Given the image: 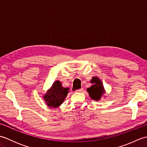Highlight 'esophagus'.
Returning <instances> with one entry per match:
<instances>
[{"instance_id":"obj_1","label":"esophagus","mask_w":147,"mask_h":147,"mask_svg":"<svg viewBox=\"0 0 147 147\" xmlns=\"http://www.w3.org/2000/svg\"><path fill=\"white\" fill-rule=\"evenodd\" d=\"M83 88H80V89H78V90H76L75 92H83Z\"/></svg>"}]
</instances>
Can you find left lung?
I'll return each instance as SVG.
<instances>
[{
    "label": "left lung",
    "mask_w": 147,
    "mask_h": 147,
    "mask_svg": "<svg viewBox=\"0 0 147 147\" xmlns=\"http://www.w3.org/2000/svg\"><path fill=\"white\" fill-rule=\"evenodd\" d=\"M91 83L93 85L87 88V91L89 93V95L92 99L98 100L101 98L103 93H104V86L102 85V83L97 77H93Z\"/></svg>",
    "instance_id": "left-lung-1"
}]
</instances>
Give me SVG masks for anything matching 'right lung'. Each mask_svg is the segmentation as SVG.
<instances>
[{"mask_svg":"<svg viewBox=\"0 0 147 147\" xmlns=\"http://www.w3.org/2000/svg\"><path fill=\"white\" fill-rule=\"evenodd\" d=\"M68 88H63L59 81H56L52 85L51 89L44 96V100L49 107H57L60 105L69 92Z\"/></svg>","mask_w":147,"mask_h":147,"instance_id":"obj_1","label":"right lung"}]
</instances>
